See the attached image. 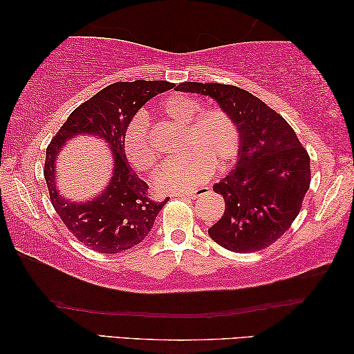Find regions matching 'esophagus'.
Returning a JSON list of instances; mask_svg holds the SVG:
<instances>
[{"label": "esophagus", "instance_id": "obj_1", "mask_svg": "<svg viewBox=\"0 0 354 354\" xmlns=\"http://www.w3.org/2000/svg\"><path fill=\"white\" fill-rule=\"evenodd\" d=\"M207 191H208V187H201V188H196L193 191H189V193H187V194H180V198L196 199V198H199V196H202L204 193H207Z\"/></svg>", "mask_w": 354, "mask_h": 354}]
</instances>
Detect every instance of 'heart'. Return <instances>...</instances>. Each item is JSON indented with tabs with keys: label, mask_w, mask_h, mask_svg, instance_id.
<instances>
[{
	"label": "heart",
	"mask_w": 354,
	"mask_h": 354,
	"mask_svg": "<svg viewBox=\"0 0 354 354\" xmlns=\"http://www.w3.org/2000/svg\"><path fill=\"white\" fill-rule=\"evenodd\" d=\"M160 111L183 125L182 152L187 153L167 161L156 172L153 185L161 193H188L210 176L213 167L225 169L239 155L240 125L225 108L201 109L198 98L171 94L160 102ZM125 150L136 169L150 171L155 166L156 152L150 144L144 114L135 115L127 127Z\"/></svg>",
	"instance_id": "b5f03b06"
}]
</instances>
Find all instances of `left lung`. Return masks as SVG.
<instances>
[{
  "label": "left lung",
  "mask_w": 354,
  "mask_h": 354,
  "mask_svg": "<svg viewBox=\"0 0 354 354\" xmlns=\"http://www.w3.org/2000/svg\"><path fill=\"white\" fill-rule=\"evenodd\" d=\"M177 91L215 98L240 125V160L213 189L224 215L208 235L234 252H256L290 229L310 185L308 150L279 113L245 89L219 83L178 84Z\"/></svg>",
  "instance_id": "8db88e82"
}]
</instances>
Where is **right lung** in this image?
Listing matches in <instances>:
<instances>
[{"instance_id": "obj_1", "label": "right lung", "mask_w": 354, "mask_h": 354, "mask_svg": "<svg viewBox=\"0 0 354 354\" xmlns=\"http://www.w3.org/2000/svg\"><path fill=\"white\" fill-rule=\"evenodd\" d=\"M169 81H119L73 109L46 147L44 176L50 201L61 221L92 251L118 254L139 245L169 198L153 201L125 155V131L139 108L160 92L174 88ZM78 134L103 137L112 146L115 172L109 188L94 201H66L55 189L54 160L66 139Z\"/></svg>"}]
</instances>
